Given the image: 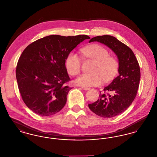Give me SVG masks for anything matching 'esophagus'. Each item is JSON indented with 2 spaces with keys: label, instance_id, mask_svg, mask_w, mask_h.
<instances>
[{
  "label": "esophagus",
  "instance_id": "34e87169",
  "mask_svg": "<svg viewBox=\"0 0 157 157\" xmlns=\"http://www.w3.org/2000/svg\"><path fill=\"white\" fill-rule=\"evenodd\" d=\"M81 88L82 90H87L90 89V88H88V87H85V86H81Z\"/></svg>",
  "mask_w": 157,
  "mask_h": 157
}]
</instances>
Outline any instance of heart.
<instances>
[{"mask_svg": "<svg viewBox=\"0 0 157 157\" xmlns=\"http://www.w3.org/2000/svg\"><path fill=\"white\" fill-rule=\"evenodd\" d=\"M83 56L95 62L92 74H83L76 80L77 84L85 87L98 86L104 82L110 81L117 75L119 62L118 59L109 55V52L103 46L93 44L83 48L81 50ZM67 72L71 75H78L81 70L82 62L75 53H70L65 60Z\"/></svg>", "mask_w": 157, "mask_h": 157, "instance_id": "b5f03b06", "label": "heart"}]
</instances>
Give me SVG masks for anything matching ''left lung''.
I'll return each instance as SVG.
<instances>
[{
	"label": "left lung",
	"mask_w": 157,
	"mask_h": 157,
	"mask_svg": "<svg viewBox=\"0 0 157 157\" xmlns=\"http://www.w3.org/2000/svg\"><path fill=\"white\" fill-rule=\"evenodd\" d=\"M97 41L108 46L119 59V75L100 92L99 99L88 105L90 109L98 116L110 118L124 112L136 95L141 77L140 67L130 48L110 35L98 36L90 42ZM108 91L114 94L110 95Z\"/></svg>",
	"instance_id": "8db88e82"
}]
</instances>
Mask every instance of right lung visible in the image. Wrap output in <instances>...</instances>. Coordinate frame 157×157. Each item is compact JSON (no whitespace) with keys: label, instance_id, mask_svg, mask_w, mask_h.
<instances>
[{"label":"right lung","instance_id":"add662e5","mask_svg":"<svg viewBox=\"0 0 157 157\" xmlns=\"http://www.w3.org/2000/svg\"><path fill=\"white\" fill-rule=\"evenodd\" d=\"M87 35H50L28 45L23 51L16 68L18 88L23 102L40 116L59 112L66 104L72 88L65 67V59Z\"/></svg>","mask_w":157,"mask_h":157}]
</instances>
